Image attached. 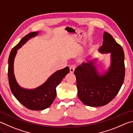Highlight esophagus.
I'll return each instance as SVG.
<instances>
[{"instance_id": "1", "label": "esophagus", "mask_w": 133, "mask_h": 133, "mask_svg": "<svg viewBox=\"0 0 133 133\" xmlns=\"http://www.w3.org/2000/svg\"><path fill=\"white\" fill-rule=\"evenodd\" d=\"M75 69H76V66H75V65H71V66L70 67V72L71 73H74Z\"/></svg>"}]
</instances>
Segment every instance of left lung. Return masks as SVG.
<instances>
[{
	"instance_id": "1",
	"label": "left lung",
	"mask_w": 133,
	"mask_h": 133,
	"mask_svg": "<svg viewBox=\"0 0 133 133\" xmlns=\"http://www.w3.org/2000/svg\"><path fill=\"white\" fill-rule=\"evenodd\" d=\"M103 38L99 52L110 54L108 70L102 74L99 73L93 60L83 63L74 71L78 98L84 104L92 107H102L109 103L119 92L124 79L123 49L110 34L105 32Z\"/></svg>"
}]
</instances>
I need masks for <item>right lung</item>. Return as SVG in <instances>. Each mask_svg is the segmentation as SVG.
<instances>
[{"mask_svg": "<svg viewBox=\"0 0 133 133\" xmlns=\"http://www.w3.org/2000/svg\"><path fill=\"white\" fill-rule=\"evenodd\" d=\"M38 34L32 32L23 37L17 45L11 50L9 57L8 78L10 88L15 98L21 104L32 110H41L49 108L56 96V87L70 71L69 67L55 72L42 85L32 90L25 89L18 85L14 74V60L17 50L30 38Z\"/></svg>", "mask_w": 133, "mask_h": 133, "instance_id": "right-lung-1", "label": "right lung"}]
</instances>
